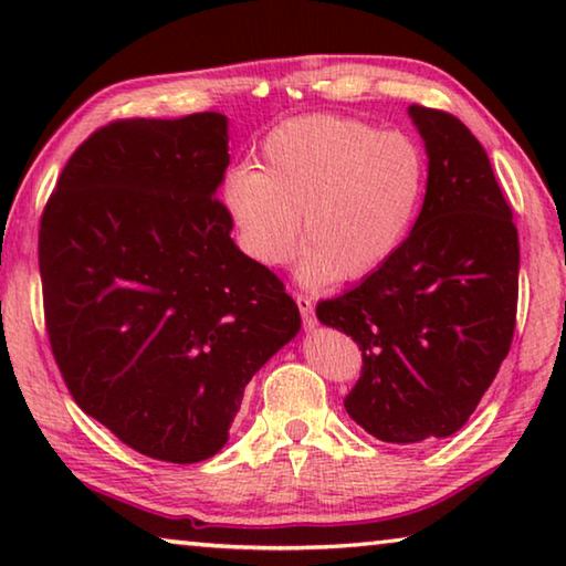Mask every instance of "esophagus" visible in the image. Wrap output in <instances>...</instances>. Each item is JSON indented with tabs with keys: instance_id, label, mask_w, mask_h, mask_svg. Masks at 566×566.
Listing matches in <instances>:
<instances>
[{
	"instance_id": "obj_1",
	"label": "esophagus",
	"mask_w": 566,
	"mask_h": 566,
	"mask_svg": "<svg viewBox=\"0 0 566 566\" xmlns=\"http://www.w3.org/2000/svg\"><path fill=\"white\" fill-rule=\"evenodd\" d=\"M294 302H296V306H300V312H302L304 327H306V329H314V327H317V319H314V306H312V300H310V296L296 294V296H294Z\"/></svg>"
}]
</instances>
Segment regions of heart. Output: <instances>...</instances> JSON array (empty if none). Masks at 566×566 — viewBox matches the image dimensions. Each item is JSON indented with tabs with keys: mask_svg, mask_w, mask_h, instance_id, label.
I'll use <instances>...</instances> for the list:
<instances>
[{
	"mask_svg": "<svg viewBox=\"0 0 566 566\" xmlns=\"http://www.w3.org/2000/svg\"><path fill=\"white\" fill-rule=\"evenodd\" d=\"M429 161L415 137L334 114L274 127L260 167L239 165L222 185L239 249L260 266L292 260L296 280L327 286L361 280L399 252L427 197Z\"/></svg>",
	"mask_w": 566,
	"mask_h": 566,
	"instance_id": "obj_1",
	"label": "heart"
}]
</instances>
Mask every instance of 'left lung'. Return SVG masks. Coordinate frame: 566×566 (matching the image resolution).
Listing matches in <instances>:
<instances>
[{"label": "left lung", "mask_w": 566, "mask_h": 566, "mask_svg": "<svg viewBox=\"0 0 566 566\" xmlns=\"http://www.w3.org/2000/svg\"><path fill=\"white\" fill-rule=\"evenodd\" d=\"M429 159L407 242L317 317L359 344L347 415L381 442L415 444L467 424L510 352L520 239L484 147L452 114L411 104Z\"/></svg>", "instance_id": "1"}]
</instances>
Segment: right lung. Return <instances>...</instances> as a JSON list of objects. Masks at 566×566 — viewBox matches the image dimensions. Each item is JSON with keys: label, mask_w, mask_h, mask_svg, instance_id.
Listing matches in <instances>:
<instances>
[{"label": "right lung", "mask_w": 566, "mask_h": 566, "mask_svg": "<svg viewBox=\"0 0 566 566\" xmlns=\"http://www.w3.org/2000/svg\"><path fill=\"white\" fill-rule=\"evenodd\" d=\"M227 117L119 119L66 161L40 227L46 334L72 397L139 454L202 462L300 310L217 199Z\"/></svg>", "instance_id": "right-lung-1"}]
</instances>
